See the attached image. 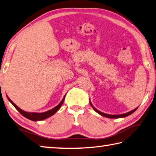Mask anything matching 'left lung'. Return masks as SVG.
Instances as JSON below:
<instances>
[{"label":"left lung","mask_w":156,"mask_h":156,"mask_svg":"<svg viewBox=\"0 0 156 156\" xmlns=\"http://www.w3.org/2000/svg\"><path fill=\"white\" fill-rule=\"evenodd\" d=\"M89 103H90V106H91V107L93 108V110H94L96 112H98L99 115L103 116V117H108V118H110V119H118V118L126 117H127V116L130 115L131 114H132L133 112H135L136 110V109L138 108V106L137 108H136L135 109L131 110V111L127 112H126V113H124V114H120V115H109V114H106V113L101 112V111H100V110H98V109H96L93 106V104H91V102H90V100H89Z\"/></svg>","instance_id":"left-lung-1"}]
</instances>
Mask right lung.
<instances>
[{
	"mask_svg": "<svg viewBox=\"0 0 156 156\" xmlns=\"http://www.w3.org/2000/svg\"><path fill=\"white\" fill-rule=\"evenodd\" d=\"M66 94L65 95V96L63 98V100H61V101L60 103H59L57 106H55V108H53L52 109L48 110V111L46 112H26L24 111V110H22L21 108H20L16 105L15 104H14L12 101H11L9 98L8 97L7 95V98L8 99V100H9L10 102L12 104V105L16 108L18 110V111L20 113L21 115H22L24 116V117H26L27 119H29L31 120V121H41V120H44V119H46L48 118L51 116H52L55 114V113L58 111V110L60 109L61 106H62V104H63V101L65 100V98H66Z\"/></svg>",
	"mask_w": 156,
	"mask_h": 156,
	"instance_id": "1",
	"label": "right lung"
}]
</instances>
